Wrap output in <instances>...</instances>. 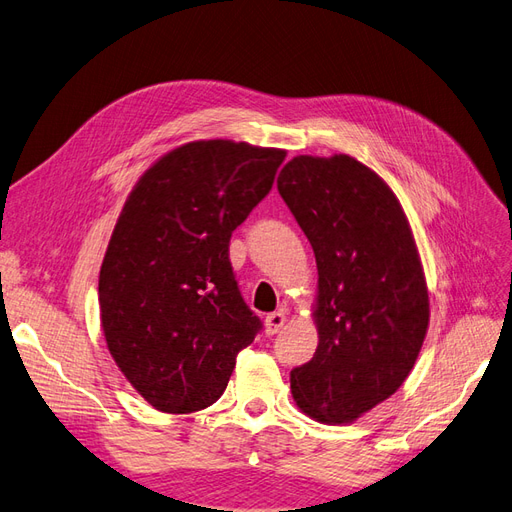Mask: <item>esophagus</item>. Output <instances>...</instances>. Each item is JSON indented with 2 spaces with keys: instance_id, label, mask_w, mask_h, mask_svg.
Here are the masks:
<instances>
[{
  "instance_id": "1",
  "label": "esophagus",
  "mask_w": 512,
  "mask_h": 512,
  "mask_svg": "<svg viewBox=\"0 0 512 512\" xmlns=\"http://www.w3.org/2000/svg\"><path fill=\"white\" fill-rule=\"evenodd\" d=\"M284 322H286V316H284L282 312L267 314V318H265V333H267V335L280 333V329L284 327Z\"/></svg>"
}]
</instances>
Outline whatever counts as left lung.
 <instances>
[{
	"instance_id": "8db88e82",
	"label": "left lung",
	"mask_w": 512,
	"mask_h": 512,
	"mask_svg": "<svg viewBox=\"0 0 512 512\" xmlns=\"http://www.w3.org/2000/svg\"><path fill=\"white\" fill-rule=\"evenodd\" d=\"M277 192L318 267V348L290 371L292 397L320 423H350L404 384L423 346L429 297L412 230L389 185L350 156L292 158Z\"/></svg>"
}]
</instances>
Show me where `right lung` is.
Here are the masks:
<instances>
[{
  "label": "right lung",
  "mask_w": 512,
  "mask_h": 512,
  "mask_svg": "<svg viewBox=\"0 0 512 512\" xmlns=\"http://www.w3.org/2000/svg\"><path fill=\"white\" fill-rule=\"evenodd\" d=\"M286 151L198 141L136 183L100 271L108 350L134 389L170 414L211 406L262 320L241 297L228 245Z\"/></svg>",
  "instance_id": "1"
}]
</instances>
